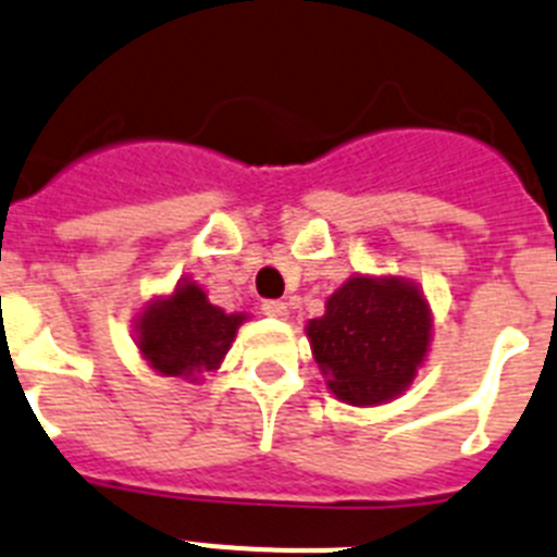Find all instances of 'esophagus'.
I'll list each match as a JSON object with an SVG mask.
<instances>
[{"instance_id": "1", "label": "esophagus", "mask_w": 557, "mask_h": 557, "mask_svg": "<svg viewBox=\"0 0 557 557\" xmlns=\"http://www.w3.org/2000/svg\"><path fill=\"white\" fill-rule=\"evenodd\" d=\"M263 313L272 319H288V306L280 299H269V302H263Z\"/></svg>"}]
</instances>
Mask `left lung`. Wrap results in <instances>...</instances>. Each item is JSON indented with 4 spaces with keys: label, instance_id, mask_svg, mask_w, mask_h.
Listing matches in <instances>:
<instances>
[{
    "label": "left lung",
    "instance_id": "left-lung-1",
    "mask_svg": "<svg viewBox=\"0 0 557 557\" xmlns=\"http://www.w3.org/2000/svg\"><path fill=\"white\" fill-rule=\"evenodd\" d=\"M313 361L342 404L381 406L409 389L432 345V308L412 280L352 274L308 319Z\"/></svg>",
    "mask_w": 557,
    "mask_h": 557
}]
</instances>
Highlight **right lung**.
Wrapping results in <instances>:
<instances>
[{
	"label": "right lung",
	"mask_w": 557,
	"mask_h": 557,
	"mask_svg": "<svg viewBox=\"0 0 557 557\" xmlns=\"http://www.w3.org/2000/svg\"><path fill=\"white\" fill-rule=\"evenodd\" d=\"M246 313L212 306L196 280H178L171 294L148 299L134 319L139 356L164 379L201 381L219 370Z\"/></svg>",
	"instance_id": "1"
}]
</instances>
